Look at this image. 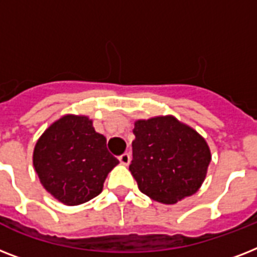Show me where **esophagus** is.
Wrapping results in <instances>:
<instances>
[{"instance_id":"34e87169","label":"esophagus","mask_w":257,"mask_h":257,"mask_svg":"<svg viewBox=\"0 0 257 257\" xmlns=\"http://www.w3.org/2000/svg\"><path fill=\"white\" fill-rule=\"evenodd\" d=\"M118 160L122 165H128L131 163V155L129 153H122L121 156H118Z\"/></svg>"}]
</instances>
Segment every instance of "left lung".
Listing matches in <instances>:
<instances>
[{
  "mask_svg": "<svg viewBox=\"0 0 257 257\" xmlns=\"http://www.w3.org/2000/svg\"><path fill=\"white\" fill-rule=\"evenodd\" d=\"M129 165L139 189L156 201L175 204L203 184L211 152L199 133L175 117L139 120Z\"/></svg>",
  "mask_w": 257,
  "mask_h": 257,
  "instance_id": "8db88e82",
  "label": "left lung"
}]
</instances>
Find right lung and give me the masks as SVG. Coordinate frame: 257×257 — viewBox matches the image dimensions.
<instances>
[{"label": "right lung", "mask_w": 257, "mask_h": 257, "mask_svg": "<svg viewBox=\"0 0 257 257\" xmlns=\"http://www.w3.org/2000/svg\"><path fill=\"white\" fill-rule=\"evenodd\" d=\"M33 164L50 195L66 205H78L100 195L118 160L88 117L64 116L40 137Z\"/></svg>", "instance_id": "1"}]
</instances>
